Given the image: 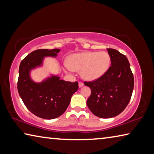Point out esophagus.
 Instances as JSON below:
<instances>
[{"instance_id":"1","label":"esophagus","mask_w":154,"mask_h":154,"mask_svg":"<svg viewBox=\"0 0 154 154\" xmlns=\"http://www.w3.org/2000/svg\"><path fill=\"white\" fill-rule=\"evenodd\" d=\"M83 85H84V84H83V82H79V88L83 87Z\"/></svg>"}]
</instances>
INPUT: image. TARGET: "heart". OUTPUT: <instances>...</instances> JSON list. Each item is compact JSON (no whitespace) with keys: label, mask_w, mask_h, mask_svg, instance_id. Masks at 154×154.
Returning a JSON list of instances; mask_svg holds the SVG:
<instances>
[{"label":"heart","mask_w":154,"mask_h":154,"mask_svg":"<svg viewBox=\"0 0 154 154\" xmlns=\"http://www.w3.org/2000/svg\"><path fill=\"white\" fill-rule=\"evenodd\" d=\"M111 64V57L106 51H85L72 54L68 60V66L73 71H81L85 80L94 81L105 73Z\"/></svg>","instance_id":"heart-1"}]
</instances>
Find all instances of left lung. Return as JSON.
<instances>
[{"label": "left lung", "instance_id": "obj_1", "mask_svg": "<svg viewBox=\"0 0 154 154\" xmlns=\"http://www.w3.org/2000/svg\"><path fill=\"white\" fill-rule=\"evenodd\" d=\"M111 66L103 76L84 84L91 89L87 105L94 116L111 118L118 116L129 103L134 77L126 56L114 49H106Z\"/></svg>", "mask_w": 154, "mask_h": 154}]
</instances>
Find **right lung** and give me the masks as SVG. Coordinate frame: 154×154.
<instances>
[{
	"label": "right lung",
	"instance_id": "1",
	"mask_svg": "<svg viewBox=\"0 0 154 154\" xmlns=\"http://www.w3.org/2000/svg\"><path fill=\"white\" fill-rule=\"evenodd\" d=\"M59 49H41L31 52L21 62L17 90L25 106L41 118L52 119L63 114L72 94L78 90V82H65L58 76L48 77L41 83L33 82L30 71L42 65L44 57H56Z\"/></svg>",
	"mask_w": 154,
	"mask_h": 154
}]
</instances>
